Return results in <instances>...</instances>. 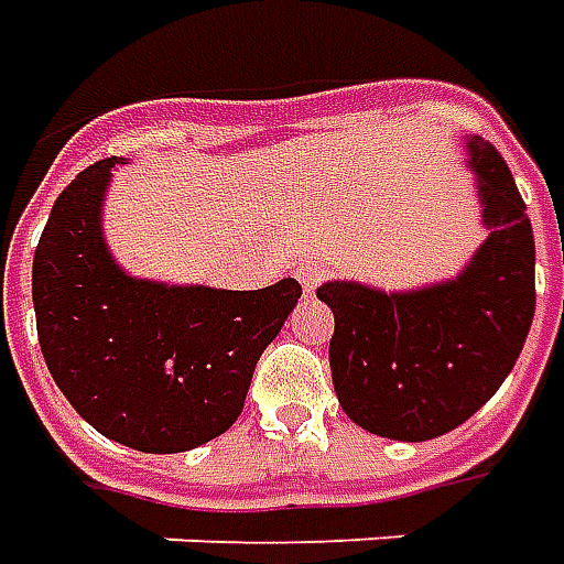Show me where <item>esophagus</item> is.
I'll list each match as a JSON object with an SVG mask.
<instances>
[{"label":"esophagus","instance_id":"1","mask_svg":"<svg viewBox=\"0 0 564 564\" xmlns=\"http://www.w3.org/2000/svg\"><path fill=\"white\" fill-rule=\"evenodd\" d=\"M325 275H327V267L318 261H306L301 270H297V279H301V285L306 294H313V291L325 282Z\"/></svg>","mask_w":564,"mask_h":564}]
</instances>
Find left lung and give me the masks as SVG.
I'll use <instances>...</instances> for the list:
<instances>
[{
  "label": "left lung",
  "instance_id": "obj_1",
  "mask_svg": "<svg viewBox=\"0 0 564 564\" xmlns=\"http://www.w3.org/2000/svg\"><path fill=\"white\" fill-rule=\"evenodd\" d=\"M489 239L458 279L406 294L355 282L315 291L334 310L330 373L355 425L391 441L458 429L501 389L534 318V237L505 158L467 139Z\"/></svg>",
  "mask_w": 564,
  "mask_h": 564
}]
</instances>
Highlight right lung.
Listing matches in <instances>:
<instances>
[{
    "label": "right lung",
    "instance_id": "right-lung-1",
    "mask_svg": "<svg viewBox=\"0 0 564 564\" xmlns=\"http://www.w3.org/2000/svg\"><path fill=\"white\" fill-rule=\"evenodd\" d=\"M115 163L72 178L35 246L39 346L99 434L139 453H185L237 422L254 365L303 289L294 279L261 291L170 289L121 273L99 230Z\"/></svg>",
    "mask_w": 564,
    "mask_h": 564
}]
</instances>
